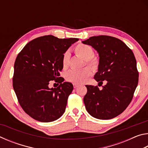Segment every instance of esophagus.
<instances>
[{
	"instance_id": "obj_1",
	"label": "esophagus",
	"mask_w": 148,
	"mask_h": 148,
	"mask_svg": "<svg viewBox=\"0 0 148 148\" xmlns=\"http://www.w3.org/2000/svg\"><path fill=\"white\" fill-rule=\"evenodd\" d=\"M73 86H74V88H76V87H78V85L76 84H74Z\"/></svg>"
}]
</instances>
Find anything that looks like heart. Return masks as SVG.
I'll return each mask as SVG.
<instances>
[{
    "mask_svg": "<svg viewBox=\"0 0 148 148\" xmlns=\"http://www.w3.org/2000/svg\"><path fill=\"white\" fill-rule=\"evenodd\" d=\"M74 51L77 56L82 57L86 63L92 68H96L99 64L98 57L93 56V49L88 45L84 44H79L74 47ZM70 54L66 51L62 57V64L65 69L68 66L69 63ZM92 71L90 68L86 67L78 71L72 70L67 72L66 75V79L69 82L76 84H82L86 82L87 79L91 76Z\"/></svg>",
    "mask_w": 148,
    "mask_h": 148,
    "instance_id": "1",
    "label": "heart"
}]
</instances>
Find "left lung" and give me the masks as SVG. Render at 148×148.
Here are the masks:
<instances>
[{
    "mask_svg": "<svg viewBox=\"0 0 148 148\" xmlns=\"http://www.w3.org/2000/svg\"><path fill=\"white\" fill-rule=\"evenodd\" d=\"M98 52V72L94 78L99 84L106 81L100 90L87 85L84 102L91 116L110 119L127 108L133 97L138 82V72L133 52L123 42L110 36H92L82 41Z\"/></svg>",
    "mask_w": 148,
    "mask_h": 148,
    "instance_id": "left-lung-1",
    "label": "left lung"
}]
</instances>
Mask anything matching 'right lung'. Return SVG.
Listing matches in <instances>:
<instances>
[{"instance_id": "right-lung-1", "label": "right lung", "mask_w": 148, "mask_h": 148, "mask_svg": "<svg viewBox=\"0 0 148 148\" xmlns=\"http://www.w3.org/2000/svg\"><path fill=\"white\" fill-rule=\"evenodd\" d=\"M78 38L59 39L40 36L25 45L14 63L13 87L19 103L26 114L41 122L56 121L64 113L73 85L59 77L62 57ZM51 80L61 83L49 88Z\"/></svg>"}]
</instances>
